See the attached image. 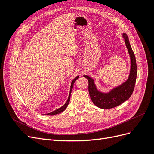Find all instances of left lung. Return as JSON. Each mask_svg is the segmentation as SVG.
Masks as SVG:
<instances>
[{
    "instance_id": "obj_1",
    "label": "left lung",
    "mask_w": 154,
    "mask_h": 154,
    "mask_svg": "<svg viewBox=\"0 0 154 154\" xmlns=\"http://www.w3.org/2000/svg\"><path fill=\"white\" fill-rule=\"evenodd\" d=\"M125 42L130 57V71L127 80L122 84L112 88L109 92H101L97 89L94 81L88 76H83L88 81V92L93 103L96 106L103 109L114 108L127 101L131 96L136 84L137 76V65L136 57L130 46L128 37L123 34Z\"/></svg>"
}]
</instances>
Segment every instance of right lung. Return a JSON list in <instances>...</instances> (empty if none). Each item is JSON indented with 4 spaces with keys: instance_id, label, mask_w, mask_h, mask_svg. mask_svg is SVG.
Listing matches in <instances>:
<instances>
[{
    "instance_id": "obj_1",
    "label": "right lung",
    "mask_w": 154,
    "mask_h": 154,
    "mask_svg": "<svg viewBox=\"0 0 154 154\" xmlns=\"http://www.w3.org/2000/svg\"><path fill=\"white\" fill-rule=\"evenodd\" d=\"M79 76H76L75 78L74 79V80L72 81L71 82V88H70V92H69V97H68V99H67V101H66V103H65L62 107H60V108L58 109L57 110H56L53 112H50V113H48L47 114L48 115H56V114H60L63 111H64L66 109V108L67 107L68 105H69V103L70 101V98H71V91H72V87H73V85H74V82H75V81L77 80V79L78 78Z\"/></svg>"
}]
</instances>
